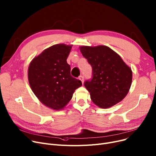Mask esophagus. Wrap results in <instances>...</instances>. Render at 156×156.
Returning <instances> with one entry per match:
<instances>
[{
	"instance_id": "esophagus-1",
	"label": "esophagus",
	"mask_w": 156,
	"mask_h": 156,
	"mask_svg": "<svg viewBox=\"0 0 156 156\" xmlns=\"http://www.w3.org/2000/svg\"><path fill=\"white\" fill-rule=\"evenodd\" d=\"M78 79L81 81V82H82V83H83V82H84V77H83L82 75L78 77Z\"/></svg>"
}]
</instances>
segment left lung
<instances>
[{"instance_id": "1", "label": "left lung", "mask_w": 156, "mask_h": 156, "mask_svg": "<svg viewBox=\"0 0 156 156\" xmlns=\"http://www.w3.org/2000/svg\"><path fill=\"white\" fill-rule=\"evenodd\" d=\"M80 50L93 70L92 79L84 83L92 102L103 109L121 102L132 85V69L109 47L81 46Z\"/></svg>"}]
</instances>
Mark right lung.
<instances>
[{"mask_svg":"<svg viewBox=\"0 0 156 156\" xmlns=\"http://www.w3.org/2000/svg\"><path fill=\"white\" fill-rule=\"evenodd\" d=\"M72 45L55 44L48 47L30 62L29 84L38 99L47 107L59 111L65 108L74 92L82 85L71 76L66 59Z\"/></svg>","mask_w":156,"mask_h":156,"instance_id":"right-lung-1","label":"right lung"}]
</instances>
